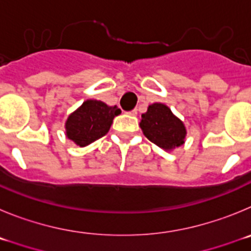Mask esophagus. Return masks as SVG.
Here are the masks:
<instances>
[{"instance_id": "esophagus-1", "label": "esophagus", "mask_w": 251, "mask_h": 251, "mask_svg": "<svg viewBox=\"0 0 251 251\" xmlns=\"http://www.w3.org/2000/svg\"><path fill=\"white\" fill-rule=\"evenodd\" d=\"M128 115H132V116H135V115H137V110L134 109V110H131V111L127 112Z\"/></svg>"}]
</instances>
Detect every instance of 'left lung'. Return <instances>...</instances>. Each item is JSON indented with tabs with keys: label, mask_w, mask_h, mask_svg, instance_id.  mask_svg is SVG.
Masks as SVG:
<instances>
[{
	"label": "left lung",
	"mask_w": 251,
	"mask_h": 251,
	"mask_svg": "<svg viewBox=\"0 0 251 251\" xmlns=\"http://www.w3.org/2000/svg\"><path fill=\"white\" fill-rule=\"evenodd\" d=\"M140 127L151 142L165 150L182 145L186 134L184 124L162 103L149 106L148 111L141 115Z\"/></svg>",
	"instance_id": "1"
}]
</instances>
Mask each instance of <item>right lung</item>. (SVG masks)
I'll return each mask as SVG.
<instances>
[{"label":"right lung","mask_w":251,"mask_h":251,"mask_svg":"<svg viewBox=\"0 0 251 251\" xmlns=\"http://www.w3.org/2000/svg\"><path fill=\"white\" fill-rule=\"evenodd\" d=\"M117 106H107L102 101L87 100L66 121V136L80 146H86L105 136L114 117L120 114Z\"/></svg>","instance_id":"right-lung-1"}]
</instances>
